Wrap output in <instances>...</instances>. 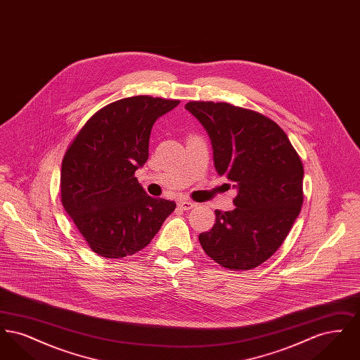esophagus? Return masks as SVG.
<instances>
[{
    "label": "esophagus",
    "mask_w": 360,
    "mask_h": 360,
    "mask_svg": "<svg viewBox=\"0 0 360 360\" xmlns=\"http://www.w3.org/2000/svg\"><path fill=\"white\" fill-rule=\"evenodd\" d=\"M195 206V204L193 202V201H188V200H179L178 201V207H181V209H184V210H190V209H193Z\"/></svg>",
    "instance_id": "esophagus-1"
}]
</instances>
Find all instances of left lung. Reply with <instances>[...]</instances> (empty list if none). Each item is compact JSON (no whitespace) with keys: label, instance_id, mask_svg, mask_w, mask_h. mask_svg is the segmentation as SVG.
<instances>
[{"label":"left lung","instance_id":"8db88e82","mask_svg":"<svg viewBox=\"0 0 360 360\" xmlns=\"http://www.w3.org/2000/svg\"><path fill=\"white\" fill-rule=\"evenodd\" d=\"M185 108L210 137L219 175L238 188L236 207L216 210V223L200 243L225 269L252 270L274 255L301 212V158L285 131L255 110L213 101H190Z\"/></svg>","mask_w":360,"mask_h":360}]
</instances>
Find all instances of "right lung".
Masks as SVG:
<instances>
[{"mask_svg": "<svg viewBox=\"0 0 360 360\" xmlns=\"http://www.w3.org/2000/svg\"><path fill=\"white\" fill-rule=\"evenodd\" d=\"M178 103L151 96L108 103L70 143L60 170L62 205L100 257L141 251L174 212L175 202L150 197L135 172L148 159L155 121Z\"/></svg>", "mask_w": 360, "mask_h": 360, "instance_id": "add662e5", "label": "right lung"}]
</instances>
